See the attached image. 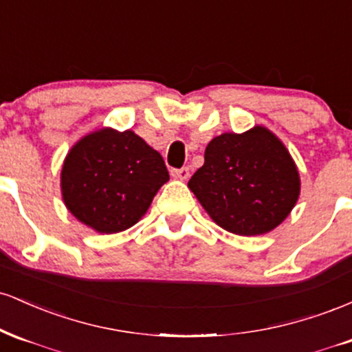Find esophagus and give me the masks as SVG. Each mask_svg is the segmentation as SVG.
Wrapping results in <instances>:
<instances>
[{
  "mask_svg": "<svg viewBox=\"0 0 352 352\" xmlns=\"http://www.w3.org/2000/svg\"><path fill=\"white\" fill-rule=\"evenodd\" d=\"M173 179H179V180H187L190 177V170L188 167H182V168H172L170 170Z\"/></svg>",
  "mask_w": 352,
  "mask_h": 352,
  "instance_id": "1",
  "label": "esophagus"
}]
</instances>
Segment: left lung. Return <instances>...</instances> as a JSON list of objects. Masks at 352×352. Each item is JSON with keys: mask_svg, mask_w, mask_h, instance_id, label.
Here are the masks:
<instances>
[{"mask_svg": "<svg viewBox=\"0 0 352 352\" xmlns=\"http://www.w3.org/2000/svg\"><path fill=\"white\" fill-rule=\"evenodd\" d=\"M188 188L218 227L254 236L289 215L300 197V173L281 140L254 125L212 139Z\"/></svg>", "mask_w": 352, "mask_h": 352, "instance_id": "obj_1", "label": "left lung"}]
</instances>
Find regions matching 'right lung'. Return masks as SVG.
Listing matches in <instances>:
<instances>
[{
  "instance_id": "obj_1",
  "label": "right lung",
  "mask_w": 352,
  "mask_h": 352,
  "mask_svg": "<svg viewBox=\"0 0 352 352\" xmlns=\"http://www.w3.org/2000/svg\"><path fill=\"white\" fill-rule=\"evenodd\" d=\"M167 180L159 152L132 131L106 127L72 145L60 170V192L79 221L99 233H117L145 215Z\"/></svg>"
}]
</instances>
